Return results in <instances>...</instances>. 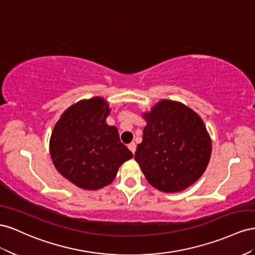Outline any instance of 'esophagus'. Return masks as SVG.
<instances>
[{
	"label": "esophagus",
	"mask_w": 255,
	"mask_h": 255,
	"mask_svg": "<svg viewBox=\"0 0 255 255\" xmlns=\"http://www.w3.org/2000/svg\"><path fill=\"white\" fill-rule=\"evenodd\" d=\"M128 148L132 151V154H134V152H135V148H136V145H135V143H134V142H132V143L128 144Z\"/></svg>",
	"instance_id": "1"
}]
</instances>
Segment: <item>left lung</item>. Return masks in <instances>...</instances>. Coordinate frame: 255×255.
Returning a JSON list of instances; mask_svg holds the SVG:
<instances>
[{"label":"left lung","mask_w":255,"mask_h":255,"mask_svg":"<svg viewBox=\"0 0 255 255\" xmlns=\"http://www.w3.org/2000/svg\"><path fill=\"white\" fill-rule=\"evenodd\" d=\"M147 125L134 159L148 183L164 192L181 191L206 170L212 141L191 109L162 100L144 115Z\"/></svg>","instance_id":"obj_1"}]
</instances>
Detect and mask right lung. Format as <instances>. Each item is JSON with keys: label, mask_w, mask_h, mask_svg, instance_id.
<instances>
[{"label": "right lung", "mask_w": 255, "mask_h": 255, "mask_svg": "<svg viewBox=\"0 0 255 255\" xmlns=\"http://www.w3.org/2000/svg\"><path fill=\"white\" fill-rule=\"evenodd\" d=\"M109 106L103 98L79 101L63 113L50 140L56 170L72 184L97 190L111 184L123 162L133 155L106 123Z\"/></svg>", "instance_id": "1"}]
</instances>
